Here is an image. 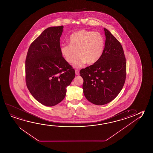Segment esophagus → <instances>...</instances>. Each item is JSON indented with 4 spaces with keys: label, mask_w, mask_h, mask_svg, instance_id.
I'll use <instances>...</instances> for the list:
<instances>
[{
    "label": "esophagus",
    "mask_w": 153,
    "mask_h": 153,
    "mask_svg": "<svg viewBox=\"0 0 153 153\" xmlns=\"http://www.w3.org/2000/svg\"><path fill=\"white\" fill-rule=\"evenodd\" d=\"M75 74L76 75L79 76V71L77 69H76L75 70Z\"/></svg>",
    "instance_id": "34e87169"
}]
</instances>
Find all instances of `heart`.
<instances>
[{
    "instance_id": "b5f03b06",
    "label": "heart",
    "mask_w": 153,
    "mask_h": 153,
    "mask_svg": "<svg viewBox=\"0 0 153 153\" xmlns=\"http://www.w3.org/2000/svg\"><path fill=\"white\" fill-rule=\"evenodd\" d=\"M69 45L62 44L60 53L69 64H74L75 68L82 67L86 62L88 65L95 64L103 54L105 40L99 32L81 30L73 33L69 39Z\"/></svg>"
}]
</instances>
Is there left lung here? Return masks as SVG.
<instances>
[{
    "instance_id": "obj_1",
    "label": "left lung",
    "mask_w": 153,
    "mask_h": 153,
    "mask_svg": "<svg viewBox=\"0 0 153 153\" xmlns=\"http://www.w3.org/2000/svg\"><path fill=\"white\" fill-rule=\"evenodd\" d=\"M103 54L95 64L80 71L85 97L102 105L112 101L121 92L126 77V61L122 45L106 28Z\"/></svg>"
}]
</instances>
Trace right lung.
<instances>
[{
	"mask_svg": "<svg viewBox=\"0 0 153 153\" xmlns=\"http://www.w3.org/2000/svg\"><path fill=\"white\" fill-rule=\"evenodd\" d=\"M64 26L50 27L31 43L25 61L27 87L40 103L52 106L62 101L75 70L60 53Z\"/></svg>",
	"mask_w": 153,
	"mask_h": 153,
	"instance_id": "right-lung-1",
	"label": "right lung"
}]
</instances>
